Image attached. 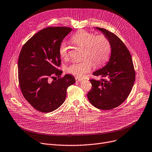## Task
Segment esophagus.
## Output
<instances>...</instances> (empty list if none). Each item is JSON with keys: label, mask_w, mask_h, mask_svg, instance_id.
Here are the masks:
<instances>
[{"label": "esophagus", "mask_w": 152, "mask_h": 152, "mask_svg": "<svg viewBox=\"0 0 152 152\" xmlns=\"http://www.w3.org/2000/svg\"><path fill=\"white\" fill-rule=\"evenodd\" d=\"M75 80H76V82H79V81H81L82 80V79H81V78H79V77H76Z\"/></svg>", "instance_id": "1"}]
</instances>
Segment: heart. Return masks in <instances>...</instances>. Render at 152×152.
Segmentation results:
<instances>
[{
	"label": "heart",
	"mask_w": 152,
	"mask_h": 152,
	"mask_svg": "<svg viewBox=\"0 0 152 152\" xmlns=\"http://www.w3.org/2000/svg\"><path fill=\"white\" fill-rule=\"evenodd\" d=\"M72 42L84 48L83 58L80 61L73 62L67 67L66 71L76 77H85L91 71L93 66H103L109 59L111 45L108 38L104 35L96 36L93 32L80 31L71 37ZM59 54L62 58L69 56L68 48L65 42H62L59 48Z\"/></svg>",
	"instance_id": "b5f03b06"
}]
</instances>
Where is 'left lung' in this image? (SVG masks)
Masks as SVG:
<instances>
[{"label": "left lung", "instance_id": "left-lung-1", "mask_svg": "<svg viewBox=\"0 0 152 152\" xmlns=\"http://www.w3.org/2000/svg\"><path fill=\"white\" fill-rule=\"evenodd\" d=\"M96 29L108 38L111 54L108 64L93 73L102 78L89 80L92 88L87 96L94 107L110 110L120 106L129 96L135 80V71L130 53L121 39L103 28Z\"/></svg>", "mask_w": 152, "mask_h": 152}]
</instances>
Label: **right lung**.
I'll list each match as a JSON object with an SVG mask.
<instances>
[{
  "mask_svg": "<svg viewBox=\"0 0 152 152\" xmlns=\"http://www.w3.org/2000/svg\"><path fill=\"white\" fill-rule=\"evenodd\" d=\"M71 31V27H48L37 32L21 49L18 59L20 89L28 103L40 112L58 108L64 102L67 88L75 83L74 76L61 77L63 71L58 69L61 64L59 46Z\"/></svg>",
  "mask_w": 152,
  "mask_h": 152,
  "instance_id": "1",
  "label": "right lung"
}]
</instances>
